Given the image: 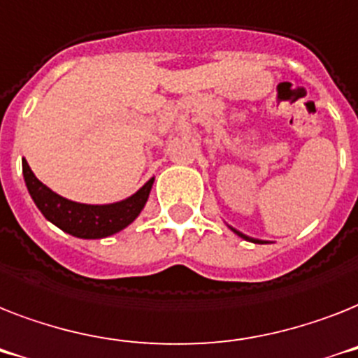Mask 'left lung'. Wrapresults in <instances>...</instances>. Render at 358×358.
Here are the masks:
<instances>
[{
	"mask_svg": "<svg viewBox=\"0 0 358 358\" xmlns=\"http://www.w3.org/2000/svg\"><path fill=\"white\" fill-rule=\"evenodd\" d=\"M231 231H233V233H236V234H238L240 238H244V240H250V242H253V244H264V242H262V240L251 238V236H248V234H244V233H240V231H236V229H233V227H231Z\"/></svg>",
	"mask_w": 358,
	"mask_h": 358,
	"instance_id": "obj_1",
	"label": "left lung"
}]
</instances>
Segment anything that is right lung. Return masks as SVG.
I'll use <instances>...</instances> for the list:
<instances>
[{
  "instance_id": "add662e5",
  "label": "right lung",
  "mask_w": 358,
  "mask_h": 358,
  "mask_svg": "<svg viewBox=\"0 0 358 358\" xmlns=\"http://www.w3.org/2000/svg\"><path fill=\"white\" fill-rule=\"evenodd\" d=\"M22 168H24L25 187L29 190L34 205L44 214V218L77 238H105L133 224L142 213L155 181V177H151L138 192L125 197L122 201L108 203V205H87V203L66 199L45 187L31 171L25 159H22Z\"/></svg>"
}]
</instances>
